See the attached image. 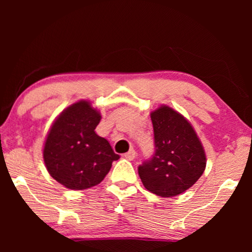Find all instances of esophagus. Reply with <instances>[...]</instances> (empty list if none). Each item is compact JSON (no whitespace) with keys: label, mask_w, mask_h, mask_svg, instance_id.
Segmentation results:
<instances>
[{"label":"esophagus","mask_w":252,"mask_h":252,"mask_svg":"<svg viewBox=\"0 0 252 252\" xmlns=\"http://www.w3.org/2000/svg\"><path fill=\"white\" fill-rule=\"evenodd\" d=\"M124 157L126 158V159H128V160H133L134 158L136 157V153H135V150L134 149H130L128 153H126V154H124Z\"/></svg>","instance_id":"34e87169"}]
</instances>
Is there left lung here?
<instances>
[{
  "mask_svg": "<svg viewBox=\"0 0 252 252\" xmlns=\"http://www.w3.org/2000/svg\"><path fill=\"white\" fill-rule=\"evenodd\" d=\"M155 153L137 171L148 190L160 197H173L201 178L206 156L195 129L184 116L161 105L151 112Z\"/></svg>",
  "mask_w": 252,
  "mask_h": 252,
  "instance_id": "8db88e82",
  "label": "left lung"
}]
</instances>
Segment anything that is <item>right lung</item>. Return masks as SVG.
Instances as JSON below:
<instances>
[{"instance_id":"1","label":"right lung","mask_w":252,"mask_h":252,"mask_svg":"<svg viewBox=\"0 0 252 252\" xmlns=\"http://www.w3.org/2000/svg\"><path fill=\"white\" fill-rule=\"evenodd\" d=\"M101 115L88 101H79L64 110L51 125L43 147L49 174L73 190L98 185L119 159L109 141L95 133Z\"/></svg>"}]
</instances>
